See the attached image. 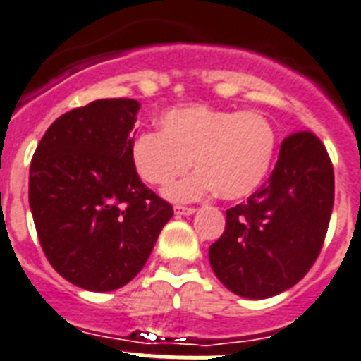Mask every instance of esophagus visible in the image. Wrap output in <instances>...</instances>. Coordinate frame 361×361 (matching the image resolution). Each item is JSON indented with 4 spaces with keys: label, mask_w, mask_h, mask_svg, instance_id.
Wrapping results in <instances>:
<instances>
[{
    "label": "esophagus",
    "mask_w": 361,
    "mask_h": 361,
    "mask_svg": "<svg viewBox=\"0 0 361 361\" xmlns=\"http://www.w3.org/2000/svg\"><path fill=\"white\" fill-rule=\"evenodd\" d=\"M174 211L178 214H192V213H196V207H187V205H176Z\"/></svg>",
    "instance_id": "obj_1"
}]
</instances>
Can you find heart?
<instances>
[{
    "label": "heart",
    "mask_w": 361,
    "mask_h": 361,
    "mask_svg": "<svg viewBox=\"0 0 361 361\" xmlns=\"http://www.w3.org/2000/svg\"><path fill=\"white\" fill-rule=\"evenodd\" d=\"M161 132H143L132 143V163L145 183L169 187L192 165L198 171L166 190L172 200L211 190L224 200L250 196L264 181L277 147L274 124L259 111L178 106L159 119Z\"/></svg>",
    "instance_id": "1"
}]
</instances>
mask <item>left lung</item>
Returning <instances> with one entry per match:
<instances>
[{
	"label": "left lung",
	"instance_id": "1",
	"mask_svg": "<svg viewBox=\"0 0 361 361\" xmlns=\"http://www.w3.org/2000/svg\"><path fill=\"white\" fill-rule=\"evenodd\" d=\"M334 205V166L310 130L286 135L274 172L247 202L226 211L222 237L209 247L220 283L247 299L298 284L319 257Z\"/></svg>",
	"mask_w": 361,
	"mask_h": 361
}]
</instances>
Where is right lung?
Listing matches in <instances>:
<instances>
[{"label": "right lung", "instance_id": "right-lung-1", "mask_svg": "<svg viewBox=\"0 0 361 361\" xmlns=\"http://www.w3.org/2000/svg\"><path fill=\"white\" fill-rule=\"evenodd\" d=\"M139 102L101 99L60 115L36 147L29 205L45 257L66 281L111 292L143 269L174 211L132 163Z\"/></svg>", "mask_w": 361, "mask_h": 361}]
</instances>
